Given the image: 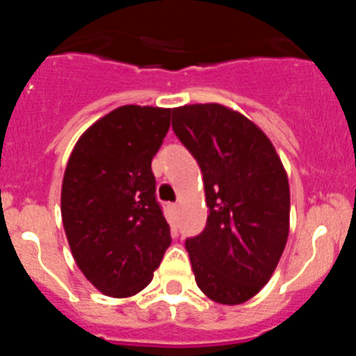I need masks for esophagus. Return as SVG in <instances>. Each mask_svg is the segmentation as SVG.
<instances>
[{"label":"esophagus","mask_w":356,"mask_h":356,"mask_svg":"<svg viewBox=\"0 0 356 356\" xmlns=\"http://www.w3.org/2000/svg\"><path fill=\"white\" fill-rule=\"evenodd\" d=\"M169 209H171L172 212H178V209H180V207H178V203H171V205H169Z\"/></svg>","instance_id":"1"}]
</instances>
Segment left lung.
<instances>
[{
  "instance_id": "1",
  "label": "left lung",
  "mask_w": 356,
  "mask_h": 356,
  "mask_svg": "<svg viewBox=\"0 0 356 356\" xmlns=\"http://www.w3.org/2000/svg\"><path fill=\"white\" fill-rule=\"evenodd\" d=\"M172 130L205 184L207 226L185 241L197 287L217 303H244L269 282L287 244L284 163L254 122L217 103L172 108Z\"/></svg>"
}]
</instances>
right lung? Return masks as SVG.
Returning <instances> with one entry per match:
<instances>
[{"label":"right lung","instance_id":"1","mask_svg":"<svg viewBox=\"0 0 356 356\" xmlns=\"http://www.w3.org/2000/svg\"><path fill=\"white\" fill-rule=\"evenodd\" d=\"M171 110L124 105L78 139L62 181L69 248L90 284L112 298L143 291L171 244L151 160Z\"/></svg>","mask_w":356,"mask_h":356}]
</instances>
